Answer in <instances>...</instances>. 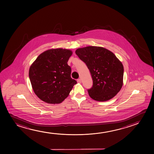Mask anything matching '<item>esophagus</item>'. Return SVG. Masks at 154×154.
Listing matches in <instances>:
<instances>
[{"label":"esophagus","instance_id":"34e87169","mask_svg":"<svg viewBox=\"0 0 154 154\" xmlns=\"http://www.w3.org/2000/svg\"><path fill=\"white\" fill-rule=\"evenodd\" d=\"M77 82L78 83H81V82H82V80H81V79L79 78V79H78L77 80Z\"/></svg>","mask_w":154,"mask_h":154}]
</instances>
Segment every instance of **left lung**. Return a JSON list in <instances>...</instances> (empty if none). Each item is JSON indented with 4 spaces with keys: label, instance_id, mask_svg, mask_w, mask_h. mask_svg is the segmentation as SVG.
<instances>
[{
    "label": "left lung",
    "instance_id": "8db88e82",
    "mask_svg": "<svg viewBox=\"0 0 154 154\" xmlns=\"http://www.w3.org/2000/svg\"><path fill=\"white\" fill-rule=\"evenodd\" d=\"M91 74L92 87L87 90L92 99L104 102L116 96L123 85L124 69L113 53L102 47L89 46L75 52Z\"/></svg>",
    "mask_w": 154,
    "mask_h": 154
}]
</instances>
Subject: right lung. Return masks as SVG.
<instances>
[{
  "mask_svg": "<svg viewBox=\"0 0 154 154\" xmlns=\"http://www.w3.org/2000/svg\"><path fill=\"white\" fill-rule=\"evenodd\" d=\"M72 51L50 49L38 56L29 70V78L35 94L49 104L62 102L68 96L76 80L71 78L67 64Z\"/></svg>",
  "mask_w": 154,
  "mask_h": 154,
  "instance_id": "right-lung-1",
  "label": "right lung"
}]
</instances>
